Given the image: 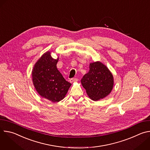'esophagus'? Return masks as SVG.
<instances>
[{"label":"esophagus","mask_w":150,"mask_h":150,"mask_svg":"<svg viewBox=\"0 0 150 150\" xmlns=\"http://www.w3.org/2000/svg\"><path fill=\"white\" fill-rule=\"evenodd\" d=\"M69 81H70L71 83L75 82H77V81H78V79H76V78H71V79L69 80Z\"/></svg>","instance_id":"obj_1"}]
</instances>
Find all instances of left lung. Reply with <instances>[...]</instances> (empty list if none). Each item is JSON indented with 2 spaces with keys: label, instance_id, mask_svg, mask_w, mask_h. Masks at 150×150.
Segmentation results:
<instances>
[{
  "label": "left lung",
  "instance_id": "8db88e82",
  "mask_svg": "<svg viewBox=\"0 0 150 150\" xmlns=\"http://www.w3.org/2000/svg\"><path fill=\"white\" fill-rule=\"evenodd\" d=\"M89 68L88 72L81 82L90 98L98 101L108 96L112 91L113 76L109 68L100 61L90 63Z\"/></svg>",
  "mask_w": 150,
  "mask_h": 150
}]
</instances>
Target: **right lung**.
<instances>
[{
  "instance_id": "add662e5",
  "label": "right lung",
  "mask_w": 150,
  "mask_h": 150,
  "mask_svg": "<svg viewBox=\"0 0 150 150\" xmlns=\"http://www.w3.org/2000/svg\"><path fill=\"white\" fill-rule=\"evenodd\" d=\"M58 60L59 57L53 59L47 51L38 59L32 70L33 83L37 92L52 103L65 98L71 85L57 69Z\"/></svg>"
}]
</instances>
